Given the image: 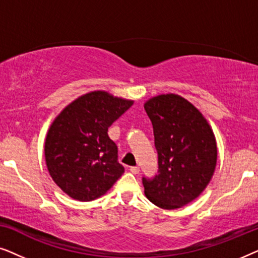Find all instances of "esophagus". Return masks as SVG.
Wrapping results in <instances>:
<instances>
[{
    "instance_id": "esophagus-1",
    "label": "esophagus",
    "mask_w": 258,
    "mask_h": 258,
    "mask_svg": "<svg viewBox=\"0 0 258 258\" xmlns=\"http://www.w3.org/2000/svg\"><path fill=\"white\" fill-rule=\"evenodd\" d=\"M129 170L132 171L133 174H139V172H140V168H139V167H130Z\"/></svg>"
}]
</instances>
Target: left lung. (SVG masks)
<instances>
[{
	"instance_id": "left-lung-1",
	"label": "left lung",
	"mask_w": 258,
	"mask_h": 258,
	"mask_svg": "<svg viewBox=\"0 0 258 258\" xmlns=\"http://www.w3.org/2000/svg\"><path fill=\"white\" fill-rule=\"evenodd\" d=\"M144 109L158 154V174L142 178L144 194L162 209H177L209 184L217 162L216 139L199 109L178 95H158Z\"/></svg>"
}]
</instances>
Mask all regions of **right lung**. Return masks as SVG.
Returning <instances> with one entry per match:
<instances>
[{
	"instance_id": "1",
	"label": "right lung",
	"mask_w": 258,
	"mask_h": 258,
	"mask_svg": "<svg viewBox=\"0 0 258 258\" xmlns=\"http://www.w3.org/2000/svg\"><path fill=\"white\" fill-rule=\"evenodd\" d=\"M133 103L107 91H91L67 105L51 123L45 163L54 182L72 199L96 200L124 172L108 128Z\"/></svg>"
}]
</instances>
